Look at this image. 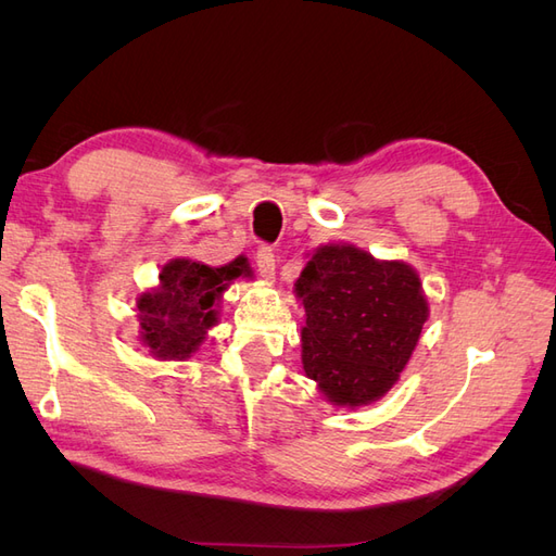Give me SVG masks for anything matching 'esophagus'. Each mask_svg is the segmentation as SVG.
Instances as JSON below:
<instances>
[{"label":"esophagus","instance_id":"1","mask_svg":"<svg viewBox=\"0 0 556 556\" xmlns=\"http://www.w3.org/2000/svg\"><path fill=\"white\" fill-rule=\"evenodd\" d=\"M255 262H257L260 276H262L264 280L271 282V280L276 278V255H274V250L262 245V248L257 250V260H255Z\"/></svg>","mask_w":556,"mask_h":556}]
</instances>
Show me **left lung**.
<instances>
[{"instance_id": "left-lung-1", "label": "left lung", "mask_w": 556, "mask_h": 556, "mask_svg": "<svg viewBox=\"0 0 556 556\" xmlns=\"http://www.w3.org/2000/svg\"><path fill=\"white\" fill-rule=\"evenodd\" d=\"M306 313L301 364L336 408H362L396 384L429 319L422 280L403 260L352 243L308 252L294 282Z\"/></svg>"}]
</instances>
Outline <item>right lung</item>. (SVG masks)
<instances>
[{"mask_svg": "<svg viewBox=\"0 0 556 556\" xmlns=\"http://www.w3.org/2000/svg\"><path fill=\"white\" fill-rule=\"evenodd\" d=\"M237 278H252L248 257L223 266L192 257L162 264L157 285L137 296L139 341L157 362L194 357L220 319V301Z\"/></svg>", "mask_w": 556, "mask_h": 556, "instance_id": "right-lung-1", "label": "right lung"}]
</instances>
